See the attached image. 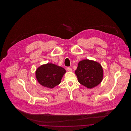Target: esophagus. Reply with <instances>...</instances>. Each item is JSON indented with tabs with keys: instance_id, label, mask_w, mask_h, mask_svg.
Here are the masks:
<instances>
[{
	"instance_id": "obj_1",
	"label": "esophagus",
	"mask_w": 131,
	"mask_h": 131,
	"mask_svg": "<svg viewBox=\"0 0 131 131\" xmlns=\"http://www.w3.org/2000/svg\"><path fill=\"white\" fill-rule=\"evenodd\" d=\"M67 71H69V72H72V68L71 67H69L67 68Z\"/></svg>"
}]
</instances>
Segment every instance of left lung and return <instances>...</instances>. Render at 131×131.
I'll return each instance as SVG.
<instances>
[{
    "instance_id": "1",
    "label": "left lung",
    "mask_w": 131,
    "mask_h": 131,
    "mask_svg": "<svg viewBox=\"0 0 131 131\" xmlns=\"http://www.w3.org/2000/svg\"><path fill=\"white\" fill-rule=\"evenodd\" d=\"M75 74L79 83L88 88H92L102 81L103 69L100 63L85 59L79 62Z\"/></svg>"
}]
</instances>
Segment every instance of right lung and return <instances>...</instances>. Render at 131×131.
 <instances>
[{"label":"right lung","instance_id":"right-lung-1","mask_svg":"<svg viewBox=\"0 0 131 131\" xmlns=\"http://www.w3.org/2000/svg\"><path fill=\"white\" fill-rule=\"evenodd\" d=\"M65 73L66 70L62 67L52 63H48L38 68L36 77L38 82L42 86L53 88L60 84Z\"/></svg>","mask_w":131,"mask_h":131}]
</instances>
